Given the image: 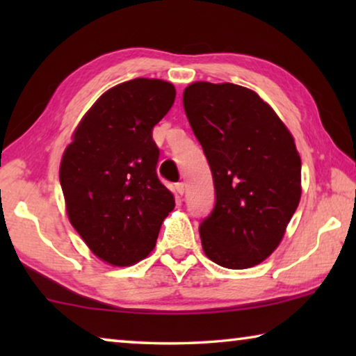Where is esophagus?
<instances>
[{"label": "esophagus", "instance_id": "obj_1", "mask_svg": "<svg viewBox=\"0 0 356 356\" xmlns=\"http://www.w3.org/2000/svg\"><path fill=\"white\" fill-rule=\"evenodd\" d=\"M176 191L179 193V195H184V193H185V184L184 182H177L176 184Z\"/></svg>", "mask_w": 356, "mask_h": 356}]
</instances>
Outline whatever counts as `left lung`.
Returning a JSON list of instances; mask_svg holds the SVG:
<instances>
[{
    "mask_svg": "<svg viewBox=\"0 0 356 356\" xmlns=\"http://www.w3.org/2000/svg\"><path fill=\"white\" fill-rule=\"evenodd\" d=\"M184 108L215 185L213 210L200 226L202 250L221 267H254L276 250L298 207L293 136L272 106L238 84L193 83Z\"/></svg>",
    "mask_w": 356,
    "mask_h": 356,
    "instance_id": "1",
    "label": "left lung"
}]
</instances>
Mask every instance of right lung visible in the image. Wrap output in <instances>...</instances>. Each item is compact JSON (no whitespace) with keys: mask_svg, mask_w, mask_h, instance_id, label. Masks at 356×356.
I'll use <instances>...</instances> for the list:
<instances>
[{"mask_svg":"<svg viewBox=\"0 0 356 356\" xmlns=\"http://www.w3.org/2000/svg\"><path fill=\"white\" fill-rule=\"evenodd\" d=\"M174 99L176 89L163 80L120 83L84 114L64 150L59 180L72 226L116 267L149 256L176 206L156 176L160 150L152 140Z\"/></svg>","mask_w":356,"mask_h":356,"instance_id":"1","label":"right lung"}]
</instances>
